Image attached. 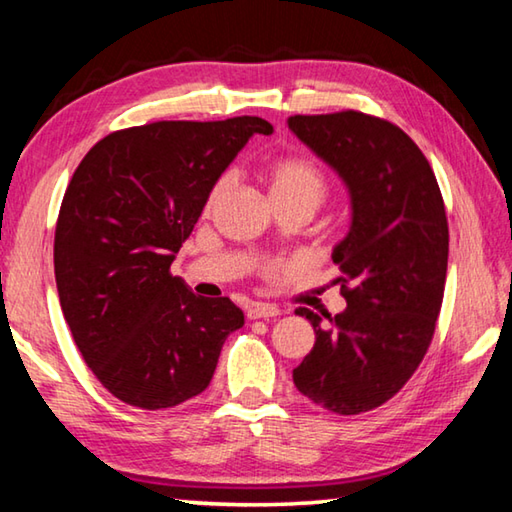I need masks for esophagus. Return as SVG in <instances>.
<instances>
[{
  "label": "esophagus",
  "mask_w": 512,
  "mask_h": 512,
  "mask_svg": "<svg viewBox=\"0 0 512 512\" xmlns=\"http://www.w3.org/2000/svg\"><path fill=\"white\" fill-rule=\"evenodd\" d=\"M246 316H248L250 320H257V318H275V316H280V309H277L275 305H268V302H253V305H248Z\"/></svg>",
  "instance_id": "34e87169"
}]
</instances>
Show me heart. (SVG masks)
Listing matches in <instances>:
<instances>
[{
    "instance_id": "heart-1",
    "label": "heart",
    "mask_w": 512,
    "mask_h": 512,
    "mask_svg": "<svg viewBox=\"0 0 512 512\" xmlns=\"http://www.w3.org/2000/svg\"><path fill=\"white\" fill-rule=\"evenodd\" d=\"M266 183L275 203L311 201L318 205L327 194V180L323 171L311 160L300 158V155H284V158H277L268 164ZM230 185L232 176L230 173H223L212 185L210 194H207L205 210H212L225 196V192H228Z\"/></svg>"
}]
</instances>
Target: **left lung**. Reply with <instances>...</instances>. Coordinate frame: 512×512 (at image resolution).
Segmentation results:
<instances>
[{
	"label": "left lung",
	"instance_id": "1",
	"mask_svg": "<svg viewBox=\"0 0 512 512\" xmlns=\"http://www.w3.org/2000/svg\"><path fill=\"white\" fill-rule=\"evenodd\" d=\"M289 128L343 178L350 232L334 248L348 307L320 327L293 370L311 402L359 415L391 400L427 354L443 305L449 228L443 194L424 153L391 121L357 110L293 115Z\"/></svg>",
	"mask_w": 512,
	"mask_h": 512
}]
</instances>
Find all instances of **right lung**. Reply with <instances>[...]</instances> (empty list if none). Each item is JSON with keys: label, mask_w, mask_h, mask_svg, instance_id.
Returning a JSON list of instances; mask_svg holds the SVG:
<instances>
[{"label": "right lung", "mask_w": 512, "mask_h": 512, "mask_svg": "<svg viewBox=\"0 0 512 512\" xmlns=\"http://www.w3.org/2000/svg\"><path fill=\"white\" fill-rule=\"evenodd\" d=\"M262 117L153 121L103 137L76 167L58 212L54 271L74 343L103 388L146 411L210 386L244 325L230 298H201L171 262L207 194Z\"/></svg>", "instance_id": "add662e5"}]
</instances>
